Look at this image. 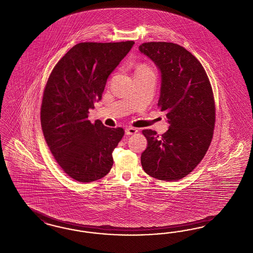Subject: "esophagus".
<instances>
[{"mask_svg": "<svg viewBox=\"0 0 253 253\" xmlns=\"http://www.w3.org/2000/svg\"><path fill=\"white\" fill-rule=\"evenodd\" d=\"M138 131V130L136 128H133V127H128L125 129V133L128 134V135H131V134H134Z\"/></svg>", "mask_w": 253, "mask_h": 253, "instance_id": "obj_1", "label": "esophagus"}]
</instances>
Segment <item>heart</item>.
Returning <instances> with one entry per match:
<instances>
[{"label":"heart","instance_id":"obj_1","mask_svg":"<svg viewBox=\"0 0 253 253\" xmlns=\"http://www.w3.org/2000/svg\"><path fill=\"white\" fill-rule=\"evenodd\" d=\"M143 70H149L148 68H146V67H144V66H140V67H138L137 68V70L136 71H143Z\"/></svg>","mask_w":253,"mask_h":253}]
</instances>
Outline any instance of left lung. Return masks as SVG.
<instances>
[{
	"label": "left lung",
	"mask_w": 253,
	"mask_h": 253,
	"mask_svg": "<svg viewBox=\"0 0 253 253\" xmlns=\"http://www.w3.org/2000/svg\"><path fill=\"white\" fill-rule=\"evenodd\" d=\"M139 51L161 72L158 106L169 129L158 135L143 130L148 147L142 152L144 171L162 181H177L200 164L211 144L215 121L212 86L201 62L171 42H147Z\"/></svg>",
	"instance_id": "left-lung-1"
}]
</instances>
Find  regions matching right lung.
Masks as SVG:
<instances>
[{"label":"right lung","mask_w":253,"mask_h":253,"mask_svg":"<svg viewBox=\"0 0 253 253\" xmlns=\"http://www.w3.org/2000/svg\"><path fill=\"white\" fill-rule=\"evenodd\" d=\"M133 41L82 42L55 65L45 85L41 127L61 169L77 182L104 177L113 166L112 152L124 130L87 120L101 101L108 76L127 55Z\"/></svg>","instance_id":"right-lung-1"}]
</instances>
